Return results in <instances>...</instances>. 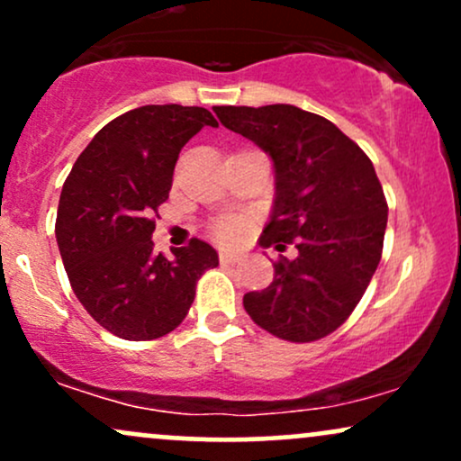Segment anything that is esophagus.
Returning a JSON list of instances; mask_svg holds the SVG:
<instances>
[{"instance_id": "34e87169", "label": "esophagus", "mask_w": 461, "mask_h": 461, "mask_svg": "<svg viewBox=\"0 0 461 461\" xmlns=\"http://www.w3.org/2000/svg\"><path fill=\"white\" fill-rule=\"evenodd\" d=\"M219 258H221V264H236L238 262V256L231 251H221Z\"/></svg>"}]
</instances>
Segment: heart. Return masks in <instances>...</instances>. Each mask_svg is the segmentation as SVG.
I'll list each match as a JSON object with an SVG mask.
<instances>
[{
  "label": "heart",
  "instance_id": "1",
  "mask_svg": "<svg viewBox=\"0 0 461 461\" xmlns=\"http://www.w3.org/2000/svg\"><path fill=\"white\" fill-rule=\"evenodd\" d=\"M214 236L219 240H238L242 236V223L238 219H221L219 223L214 225Z\"/></svg>",
  "mask_w": 461,
  "mask_h": 461
}]
</instances>
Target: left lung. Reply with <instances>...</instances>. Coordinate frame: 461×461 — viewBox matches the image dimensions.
Listing matches in <instances>:
<instances>
[{
  "label": "left lung",
  "mask_w": 461,
  "mask_h": 461,
  "mask_svg": "<svg viewBox=\"0 0 461 461\" xmlns=\"http://www.w3.org/2000/svg\"><path fill=\"white\" fill-rule=\"evenodd\" d=\"M227 130L271 156L275 201L260 245L299 256L247 293V314L273 336L312 342L336 331L366 293L382 260L388 203L368 156L331 121L290 104L214 105Z\"/></svg>",
  "instance_id": "obj_1"
}]
</instances>
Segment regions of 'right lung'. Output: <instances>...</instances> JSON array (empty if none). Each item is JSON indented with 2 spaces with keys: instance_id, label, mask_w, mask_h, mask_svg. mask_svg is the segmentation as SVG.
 <instances>
[{
  "instance_id": "add662e5",
  "label": "right lung",
  "mask_w": 461,
  "mask_h": 461,
  "mask_svg": "<svg viewBox=\"0 0 461 461\" xmlns=\"http://www.w3.org/2000/svg\"><path fill=\"white\" fill-rule=\"evenodd\" d=\"M219 128L197 105H140L116 116L79 153L62 186L56 240L79 303L123 340L167 336L186 319L194 285L219 256L193 238L164 258L151 234L168 199L179 151Z\"/></svg>"
}]
</instances>
